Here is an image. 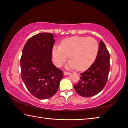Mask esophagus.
<instances>
[{"instance_id":"esophagus-1","label":"esophagus","mask_w":128,"mask_h":128,"mask_svg":"<svg viewBox=\"0 0 128 128\" xmlns=\"http://www.w3.org/2000/svg\"><path fill=\"white\" fill-rule=\"evenodd\" d=\"M70 72H66V71H64V75H70Z\"/></svg>"}]
</instances>
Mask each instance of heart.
I'll return each mask as SVG.
<instances>
[{"label": "heart", "mask_w": 128, "mask_h": 128, "mask_svg": "<svg viewBox=\"0 0 128 128\" xmlns=\"http://www.w3.org/2000/svg\"><path fill=\"white\" fill-rule=\"evenodd\" d=\"M98 43L92 37H72L64 39L60 46L53 48L52 58L56 66H60L70 56L68 68H77L79 70L91 66L98 52Z\"/></svg>", "instance_id": "1"}]
</instances>
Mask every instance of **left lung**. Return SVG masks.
Here are the masks:
<instances>
[{
  "instance_id": "left-lung-1",
  "label": "left lung",
  "mask_w": 128,
  "mask_h": 128,
  "mask_svg": "<svg viewBox=\"0 0 128 128\" xmlns=\"http://www.w3.org/2000/svg\"><path fill=\"white\" fill-rule=\"evenodd\" d=\"M110 70V54L104 42L100 41L95 62L83 73L74 86L76 92L83 97L98 94L105 86Z\"/></svg>"
}]
</instances>
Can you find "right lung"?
I'll list each match as a JSON object with an SVG mask.
<instances>
[{
    "instance_id": "obj_1",
    "label": "right lung",
    "mask_w": 128,
    "mask_h": 128,
    "mask_svg": "<svg viewBox=\"0 0 128 128\" xmlns=\"http://www.w3.org/2000/svg\"><path fill=\"white\" fill-rule=\"evenodd\" d=\"M53 34L41 33L30 38L22 50L20 72L28 91L39 100L53 96L58 91L63 71L54 66L52 51Z\"/></svg>"
}]
</instances>
